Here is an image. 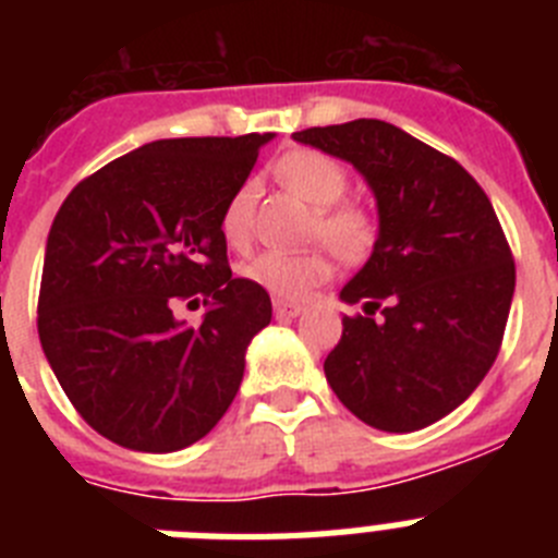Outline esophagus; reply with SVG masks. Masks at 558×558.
Segmentation results:
<instances>
[{
  "instance_id": "34e87169",
  "label": "esophagus",
  "mask_w": 558,
  "mask_h": 558,
  "mask_svg": "<svg viewBox=\"0 0 558 558\" xmlns=\"http://www.w3.org/2000/svg\"><path fill=\"white\" fill-rule=\"evenodd\" d=\"M302 304L295 302H284V299H276L274 302V315L279 318V322H284V318H295V315L302 313Z\"/></svg>"
}]
</instances>
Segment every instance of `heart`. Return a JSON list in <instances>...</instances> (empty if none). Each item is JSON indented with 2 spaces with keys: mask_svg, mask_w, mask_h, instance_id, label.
Returning a JSON list of instances; mask_svg holds the SVG:
<instances>
[{
  "mask_svg": "<svg viewBox=\"0 0 558 558\" xmlns=\"http://www.w3.org/2000/svg\"><path fill=\"white\" fill-rule=\"evenodd\" d=\"M276 179L290 192L307 201L315 209L313 236L324 243L340 259H360L374 243V218L366 206L354 201H340L347 192V170L318 150H290L276 161ZM254 223V186L245 181L234 190L220 215V231L226 243L243 248L251 240ZM240 274L256 288L268 290L276 299H304L332 274L329 259L322 251L307 254H284V251H263L240 268Z\"/></svg>",
  "mask_w": 558,
  "mask_h": 558,
  "instance_id": "heart-1",
  "label": "heart"
}]
</instances>
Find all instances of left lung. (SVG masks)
<instances>
[{"label":"left lung","instance_id":"8db88e82","mask_svg":"<svg viewBox=\"0 0 558 558\" xmlns=\"http://www.w3.org/2000/svg\"><path fill=\"white\" fill-rule=\"evenodd\" d=\"M293 140L349 161L377 201V243L340 290L366 315H343L327 383L360 422L422 430L456 411L500 352L514 295L500 220L456 159L391 122L307 128Z\"/></svg>","mask_w":558,"mask_h":558}]
</instances>
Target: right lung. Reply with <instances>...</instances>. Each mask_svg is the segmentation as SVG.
<instances>
[{
    "label": "right lung",
    "instance_id": "obj_1",
    "mask_svg": "<svg viewBox=\"0 0 558 558\" xmlns=\"http://www.w3.org/2000/svg\"><path fill=\"white\" fill-rule=\"evenodd\" d=\"M270 140L150 142L83 179L58 209L38 338L69 402L113 445L184 450L234 402L270 295L231 276L220 215ZM192 294L210 307L198 328L171 315Z\"/></svg>",
    "mask_w": 558,
    "mask_h": 558
}]
</instances>
